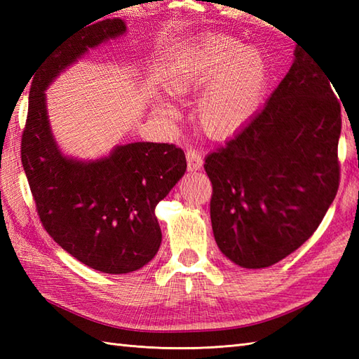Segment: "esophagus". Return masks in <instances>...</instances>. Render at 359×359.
Masks as SVG:
<instances>
[{
	"label": "esophagus",
	"instance_id": "1",
	"mask_svg": "<svg viewBox=\"0 0 359 359\" xmlns=\"http://www.w3.org/2000/svg\"><path fill=\"white\" fill-rule=\"evenodd\" d=\"M187 162H188V170L189 171L201 170L202 163H203L202 154L197 149H188L187 151Z\"/></svg>",
	"mask_w": 359,
	"mask_h": 359
}]
</instances>
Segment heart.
<instances>
[{
  "label": "heart",
  "instance_id": "b5f03b06",
  "mask_svg": "<svg viewBox=\"0 0 359 359\" xmlns=\"http://www.w3.org/2000/svg\"><path fill=\"white\" fill-rule=\"evenodd\" d=\"M264 81L265 67L257 53L247 52L238 41L219 38L194 53L175 79L174 89L184 94L211 83L197 104V117L205 131L222 135L253 114ZM160 109L172 114L168 104Z\"/></svg>",
  "mask_w": 359,
  "mask_h": 359
}]
</instances>
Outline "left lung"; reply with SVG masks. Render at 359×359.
I'll return each mask as SVG.
<instances>
[{
    "mask_svg": "<svg viewBox=\"0 0 359 359\" xmlns=\"http://www.w3.org/2000/svg\"><path fill=\"white\" fill-rule=\"evenodd\" d=\"M332 86L296 48L264 109L205 158L215 239L243 269H265L299 248L338 193L341 104Z\"/></svg>",
    "mask_w": 359,
    "mask_h": 359,
    "instance_id": "1",
    "label": "left lung"
}]
</instances>
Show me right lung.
<instances>
[{"label": "right lung", "mask_w": 359, "mask_h": 359, "mask_svg": "<svg viewBox=\"0 0 359 359\" xmlns=\"http://www.w3.org/2000/svg\"><path fill=\"white\" fill-rule=\"evenodd\" d=\"M126 30L114 18L85 26L60 43L30 77L21 162L44 230L90 269L123 274L156 256L162 231L156 205L187 171L175 144H120L108 157L81 162L58 149L50 133L44 90L89 48Z\"/></svg>", "instance_id": "add662e5"}]
</instances>
